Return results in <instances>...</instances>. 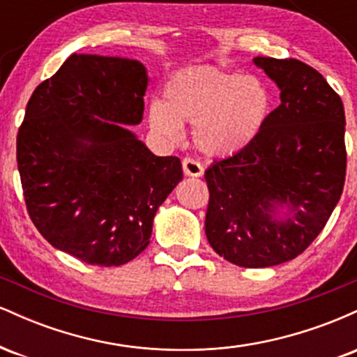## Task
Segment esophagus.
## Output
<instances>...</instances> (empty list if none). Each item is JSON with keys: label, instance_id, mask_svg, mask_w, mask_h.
Segmentation results:
<instances>
[{"label": "esophagus", "instance_id": "34e87169", "mask_svg": "<svg viewBox=\"0 0 357 357\" xmlns=\"http://www.w3.org/2000/svg\"><path fill=\"white\" fill-rule=\"evenodd\" d=\"M183 171L186 176H195V178H199V176L203 174V166L198 159L184 158L183 159Z\"/></svg>", "mask_w": 357, "mask_h": 357}]
</instances>
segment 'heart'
I'll return each instance as SVG.
<instances>
[{"label":"heart","mask_w":357,"mask_h":357,"mask_svg":"<svg viewBox=\"0 0 357 357\" xmlns=\"http://www.w3.org/2000/svg\"><path fill=\"white\" fill-rule=\"evenodd\" d=\"M270 112L272 96L260 79L195 67L167 80L165 102H151L147 116L154 132L171 142L183 137V122H191L198 149L228 158L260 136Z\"/></svg>","instance_id":"1"}]
</instances>
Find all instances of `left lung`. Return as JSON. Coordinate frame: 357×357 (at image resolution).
Instances as JSON below:
<instances>
[{"label": "left lung", "mask_w": 357, "mask_h": 357, "mask_svg": "<svg viewBox=\"0 0 357 357\" xmlns=\"http://www.w3.org/2000/svg\"><path fill=\"white\" fill-rule=\"evenodd\" d=\"M280 89V105L255 141L204 173V233L225 260L245 268L284 264L324 230L346 181L344 105L315 68L296 59L257 56ZM289 206L285 222L277 206Z\"/></svg>", "instance_id": "obj_1"}]
</instances>
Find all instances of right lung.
Listing matches in <instances>:
<instances>
[{"label": "right lung", "mask_w": 357, "mask_h": 357, "mask_svg": "<svg viewBox=\"0 0 357 357\" xmlns=\"http://www.w3.org/2000/svg\"><path fill=\"white\" fill-rule=\"evenodd\" d=\"M141 61L73 55L31 93L16 137L28 215L52 247L119 267L149 245L153 220L183 179L126 126L144 114Z\"/></svg>", "instance_id": "right-lung-1"}]
</instances>
